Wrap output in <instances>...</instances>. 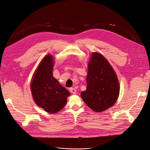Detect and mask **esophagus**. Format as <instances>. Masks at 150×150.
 Instances as JSON below:
<instances>
[{"label": "esophagus", "instance_id": "obj_1", "mask_svg": "<svg viewBox=\"0 0 150 150\" xmlns=\"http://www.w3.org/2000/svg\"><path fill=\"white\" fill-rule=\"evenodd\" d=\"M70 91H71V93L72 94H76V90L74 88H70Z\"/></svg>", "mask_w": 150, "mask_h": 150}]
</instances>
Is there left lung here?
I'll return each instance as SVG.
<instances>
[{
  "label": "left lung",
  "instance_id": "8db88e82",
  "mask_svg": "<svg viewBox=\"0 0 150 150\" xmlns=\"http://www.w3.org/2000/svg\"><path fill=\"white\" fill-rule=\"evenodd\" d=\"M86 79L87 89L81 97L92 110L99 112L114 105L119 96V83L112 67L101 54H91Z\"/></svg>",
  "mask_w": 150,
  "mask_h": 150
}]
</instances>
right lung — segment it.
I'll use <instances>...</instances> for the list:
<instances>
[{
  "label": "right lung",
  "instance_id": "obj_1",
  "mask_svg": "<svg viewBox=\"0 0 150 150\" xmlns=\"http://www.w3.org/2000/svg\"><path fill=\"white\" fill-rule=\"evenodd\" d=\"M54 59L45 56L34 73L30 88L35 103L51 114H55L64 108L70 93L52 76Z\"/></svg>",
  "mask_w": 150,
  "mask_h": 150
}]
</instances>
